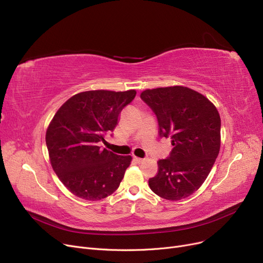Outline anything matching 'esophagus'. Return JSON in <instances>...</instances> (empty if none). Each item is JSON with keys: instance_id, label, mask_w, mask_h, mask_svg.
<instances>
[{"instance_id": "esophagus-1", "label": "esophagus", "mask_w": 263, "mask_h": 263, "mask_svg": "<svg viewBox=\"0 0 263 263\" xmlns=\"http://www.w3.org/2000/svg\"><path fill=\"white\" fill-rule=\"evenodd\" d=\"M133 158H134V160H135V161H137V162H139V163H140V162H143V161H144V158H140V157H137V156H134Z\"/></svg>"}]
</instances>
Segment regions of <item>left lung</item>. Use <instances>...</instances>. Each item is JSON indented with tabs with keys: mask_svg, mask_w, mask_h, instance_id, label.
Wrapping results in <instances>:
<instances>
[{
	"mask_svg": "<svg viewBox=\"0 0 263 263\" xmlns=\"http://www.w3.org/2000/svg\"><path fill=\"white\" fill-rule=\"evenodd\" d=\"M141 99L156 115L160 138H170L172 151L158 161L151 190L168 200L196 192L210 173L220 151V115L207 97L185 86L145 90Z\"/></svg>",
	"mask_w": 263,
	"mask_h": 263,
	"instance_id": "1",
	"label": "left lung"
}]
</instances>
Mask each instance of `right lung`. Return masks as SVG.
<instances>
[{"mask_svg": "<svg viewBox=\"0 0 263 263\" xmlns=\"http://www.w3.org/2000/svg\"><path fill=\"white\" fill-rule=\"evenodd\" d=\"M137 92L87 91L70 97L57 110L46 131L53 170L73 195L101 200L119 187L131 156L99 146L115 130L119 115Z\"/></svg>", "mask_w": 263, "mask_h": 263, "instance_id": "right-lung-1", "label": "right lung"}]
</instances>
